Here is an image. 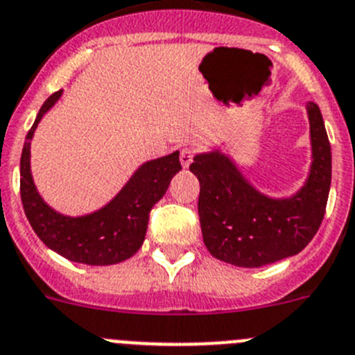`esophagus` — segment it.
Masks as SVG:
<instances>
[{
	"instance_id": "esophagus-1",
	"label": "esophagus",
	"mask_w": 355,
	"mask_h": 355,
	"mask_svg": "<svg viewBox=\"0 0 355 355\" xmlns=\"http://www.w3.org/2000/svg\"><path fill=\"white\" fill-rule=\"evenodd\" d=\"M180 160H181V165H183L184 168L190 167V164L193 162V149L184 148L180 155Z\"/></svg>"
}]
</instances>
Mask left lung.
I'll list each match as a JSON object with an SVG mask.
<instances>
[{"instance_id": "8db88e82", "label": "left lung", "mask_w": 355, "mask_h": 355, "mask_svg": "<svg viewBox=\"0 0 355 355\" xmlns=\"http://www.w3.org/2000/svg\"><path fill=\"white\" fill-rule=\"evenodd\" d=\"M311 164L291 197H271L243 174L222 148L197 153L190 171L200 183L199 218L204 245L218 260L262 268L297 255L313 239L331 188V144L317 103H306Z\"/></svg>"}]
</instances>
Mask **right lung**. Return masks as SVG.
<instances>
[{
	"label": "right lung",
	"instance_id": "right-lung-1",
	"mask_svg": "<svg viewBox=\"0 0 355 355\" xmlns=\"http://www.w3.org/2000/svg\"><path fill=\"white\" fill-rule=\"evenodd\" d=\"M63 89L49 96L26 135L21 156V199L35 234L58 255L87 266H112L130 259L144 243L149 213L181 171L180 151L148 160L135 168L121 190L100 209L70 216L49 206L31 174V141Z\"/></svg>",
	"mask_w": 355,
	"mask_h": 355
}]
</instances>
